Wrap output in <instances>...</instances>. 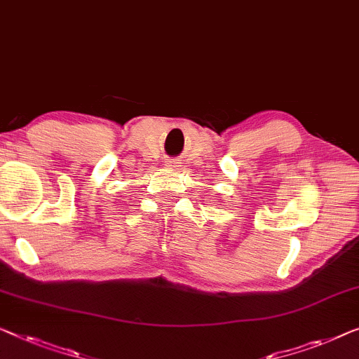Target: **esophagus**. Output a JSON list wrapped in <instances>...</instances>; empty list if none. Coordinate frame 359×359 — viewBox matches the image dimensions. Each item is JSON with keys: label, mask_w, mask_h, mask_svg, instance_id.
<instances>
[{"label": "esophagus", "mask_w": 359, "mask_h": 359, "mask_svg": "<svg viewBox=\"0 0 359 359\" xmlns=\"http://www.w3.org/2000/svg\"><path fill=\"white\" fill-rule=\"evenodd\" d=\"M176 163H178V162H173V163H171V167H176Z\"/></svg>", "instance_id": "esophagus-1"}]
</instances>
